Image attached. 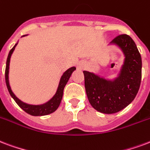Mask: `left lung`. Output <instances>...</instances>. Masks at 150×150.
Here are the masks:
<instances>
[{
    "mask_svg": "<svg viewBox=\"0 0 150 150\" xmlns=\"http://www.w3.org/2000/svg\"><path fill=\"white\" fill-rule=\"evenodd\" d=\"M111 44L117 45L125 55L118 77L111 81L83 71L88 100L93 108L103 114L117 113L131 103L142 80V57L133 39L126 34H121Z\"/></svg>",
    "mask_w": 150,
    "mask_h": 150,
    "instance_id": "8db88e82",
    "label": "left lung"
}]
</instances>
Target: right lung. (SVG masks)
<instances>
[{
	"label": "right lung",
	"mask_w": 150,
	"mask_h": 150,
	"mask_svg": "<svg viewBox=\"0 0 150 150\" xmlns=\"http://www.w3.org/2000/svg\"><path fill=\"white\" fill-rule=\"evenodd\" d=\"M16 45H17V44H15V46L10 50L8 55L7 61H6V67H5V83H6V86H7L8 91L9 92L10 95L12 96V98L15 100V102L17 103V105L23 110H24L29 115H33V116H44V115L52 114L54 111H55L59 107V106L61 100H62V98H63L64 87L66 86L67 83L69 80L72 72L74 71L76 68L75 67H72L67 70L66 71L64 72V75H62V77L60 79L58 89H57V91L55 93V95L47 103L42 104V105H30V104H27V103L22 102L21 100H20L18 98L13 94V92L12 91L11 87L9 86V82H8V70H9L10 58H11V55L13 54V51L15 49Z\"/></svg>",
	"instance_id": "right-lung-1"
}]
</instances>
